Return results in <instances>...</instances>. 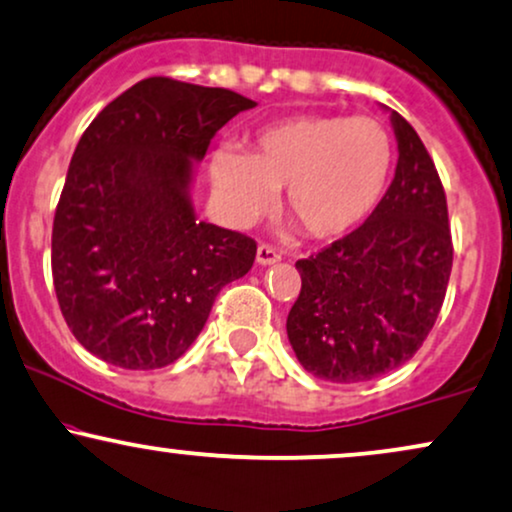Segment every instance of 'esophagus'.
I'll return each mask as SVG.
<instances>
[{
    "label": "esophagus",
    "instance_id": "obj_1",
    "mask_svg": "<svg viewBox=\"0 0 512 512\" xmlns=\"http://www.w3.org/2000/svg\"><path fill=\"white\" fill-rule=\"evenodd\" d=\"M276 262H281V255L274 248H269V245H260V248H257V264L267 267V264Z\"/></svg>",
    "mask_w": 512,
    "mask_h": 512
}]
</instances>
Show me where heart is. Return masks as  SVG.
<instances>
[{"mask_svg":"<svg viewBox=\"0 0 512 512\" xmlns=\"http://www.w3.org/2000/svg\"><path fill=\"white\" fill-rule=\"evenodd\" d=\"M396 150L389 131L367 116L300 114L262 128L248 155L214 152L209 164L221 214L250 226L286 190V214L315 240L360 229L389 188Z\"/></svg>","mask_w":512,"mask_h":512,"instance_id":"1","label":"heart"}]
</instances>
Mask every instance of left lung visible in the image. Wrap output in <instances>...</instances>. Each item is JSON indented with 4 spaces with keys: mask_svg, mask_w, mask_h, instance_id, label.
<instances>
[{
    "mask_svg": "<svg viewBox=\"0 0 512 512\" xmlns=\"http://www.w3.org/2000/svg\"><path fill=\"white\" fill-rule=\"evenodd\" d=\"M398 164L389 190L360 229L307 260L286 319L307 372L357 384L420 350L439 317L453 267L446 193L415 128L391 112Z\"/></svg>",
    "mask_w": 512,
    "mask_h": 512,
    "instance_id": "8db88e82",
    "label": "left lung"
}]
</instances>
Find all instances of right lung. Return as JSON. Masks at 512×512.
Instances as JSON below:
<instances>
[{"label": "right lung", "instance_id": "add662e5", "mask_svg": "<svg viewBox=\"0 0 512 512\" xmlns=\"http://www.w3.org/2000/svg\"><path fill=\"white\" fill-rule=\"evenodd\" d=\"M255 107L224 88L145 78L109 102L71 157L52 229V279L88 353L159 369L193 346L257 243L200 221L190 186L209 140Z\"/></svg>", "mask_w": 512, "mask_h": 512}]
</instances>
